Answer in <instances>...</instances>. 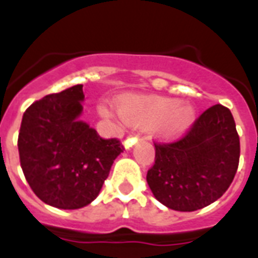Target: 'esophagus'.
Wrapping results in <instances>:
<instances>
[{
    "mask_svg": "<svg viewBox=\"0 0 258 258\" xmlns=\"http://www.w3.org/2000/svg\"><path fill=\"white\" fill-rule=\"evenodd\" d=\"M137 142H138V138H135V137H128V138H127V141H125V145L128 146V147H131V146L135 145Z\"/></svg>",
    "mask_w": 258,
    "mask_h": 258,
    "instance_id": "esophagus-1",
    "label": "esophagus"
}]
</instances>
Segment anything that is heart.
I'll use <instances>...</instances> for the list:
<instances>
[{
    "label": "heart",
    "instance_id": "heart-1",
    "mask_svg": "<svg viewBox=\"0 0 258 258\" xmlns=\"http://www.w3.org/2000/svg\"><path fill=\"white\" fill-rule=\"evenodd\" d=\"M99 112L111 116L108 107L100 105ZM117 113L127 125L138 128L157 127L165 139H174L187 131L196 119L190 104H180L179 99L165 96L127 95L117 100Z\"/></svg>",
    "mask_w": 258,
    "mask_h": 258
}]
</instances>
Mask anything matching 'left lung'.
<instances>
[{
  "label": "left lung",
  "instance_id": "left-lung-1",
  "mask_svg": "<svg viewBox=\"0 0 258 258\" xmlns=\"http://www.w3.org/2000/svg\"><path fill=\"white\" fill-rule=\"evenodd\" d=\"M240 138L230 109H206L182 139L155 145V163L147 171L154 197L176 212H194L222 197L236 175Z\"/></svg>",
  "mask_w": 258,
  "mask_h": 258
}]
</instances>
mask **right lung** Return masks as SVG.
I'll return each instance as SVG.
<instances>
[{"mask_svg":"<svg viewBox=\"0 0 258 258\" xmlns=\"http://www.w3.org/2000/svg\"><path fill=\"white\" fill-rule=\"evenodd\" d=\"M83 86L34 101L18 134L22 171L36 196L57 209L84 208L100 192L123 146L80 120Z\"/></svg>","mask_w":258,"mask_h":258,"instance_id":"obj_1","label":"right lung"}]
</instances>
